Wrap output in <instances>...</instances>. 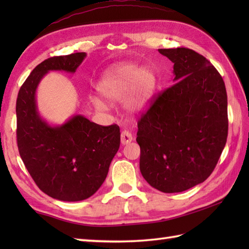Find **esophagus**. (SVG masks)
Here are the masks:
<instances>
[{
	"mask_svg": "<svg viewBox=\"0 0 249 249\" xmlns=\"http://www.w3.org/2000/svg\"><path fill=\"white\" fill-rule=\"evenodd\" d=\"M133 141V136H131V134L129 133V131L127 130H124L122 131L121 134V143L123 145H126L130 143V142Z\"/></svg>",
	"mask_w": 249,
	"mask_h": 249,
	"instance_id": "obj_1",
	"label": "esophagus"
}]
</instances>
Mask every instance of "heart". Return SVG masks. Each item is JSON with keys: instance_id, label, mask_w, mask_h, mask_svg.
Instances as JSON below:
<instances>
[{"instance_id": "heart-1", "label": "heart", "mask_w": 249, "mask_h": 249, "mask_svg": "<svg viewBox=\"0 0 249 249\" xmlns=\"http://www.w3.org/2000/svg\"><path fill=\"white\" fill-rule=\"evenodd\" d=\"M156 83V77L150 68L125 64L106 71L97 84V89L108 102H119L130 92L124 102V109L129 114H137L150 104ZM92 103L98 110L105 107L98 97H93Z\"/></svg>"}]
</instances>
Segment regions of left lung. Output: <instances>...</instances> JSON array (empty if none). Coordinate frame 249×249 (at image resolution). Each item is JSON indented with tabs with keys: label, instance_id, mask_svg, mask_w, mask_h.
I'll return each instance as SVG.
<instances>
[{
	"label": "left lung",
	"instance_id": "left-lung-1",
	"mask_svg": "<svg viewBox=\"0 0 249 249\" xmlns=\"http://www.w3.org/2000/svg\"><path fill=\"white\" fill-rule=\"evenodd\" d=\"M173 63L171 88L138 122L142 177L162 193H181L204 182L228 136L227 92L216 68L187 48L158 49Z\"/></svg>",
	"mask_w": 249,
	"mask_h": 249
}]
</instances>
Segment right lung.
Listing matches in <instances>:
<instances>
[{
	"label": "right lung",
	"mask_w": 249,
	"mask_h": 249,
	"mask_svg": "<svg viewBox=\"0 0 249 249\" xmlns=\"http://www.w3.org/2000/svg\"><path fill=\"white\" fill-rule=\"evenodd\" d=\"M86 56L77 52L41 62L20 88L16 105L17 143L25 168L40 190L68 202L88 199L102 186L119 151L120 127L98 125L81 114L52 125L39 113L36 91L49 71L75 73Z\"/></svg>",
	"instance_id": "1"
}]
</instances>
